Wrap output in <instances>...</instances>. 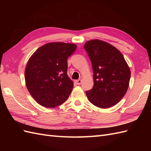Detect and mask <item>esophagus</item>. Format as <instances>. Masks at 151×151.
<instances>
[{
    "mask_svg": "<svg viewBox=\"0 0 151 151\" xmlns=\"http://www.w3.org/2000/svg\"><path fill=\"white\" fill-rule=\"evenodd\" d=\"M76 83L78 84V85H80L81 83H82V80L81 79H78L76 81Z\"/></svg>",
    "mask_w": 151,
    "mask_h": 151,
    "instance_id": "esophagus-1",
    "label": "esophagus"
}]
</instances>
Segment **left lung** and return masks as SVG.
<instances>
[{
    "label": "left lung",
    "mask_w": 151,
    "mask_h": 151,
    "mask_svg": "<svg viewBox=\"0 0 151 151\" xmlns=\"http://www.w3.org/2000/svg\"><path fill=\"white\" fill-rule=\"evenodd\" d=\"M93 71V88L86 92L89 101L101 108L111 107L124 96L129 88L130 70L122 53L113 45L99 40L87 42Z\"/></svg>",
    "instance_id": "8db88e82"
}]
</instances>
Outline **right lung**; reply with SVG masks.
<instances>
[{
    "mask_svg": "<svg viewBox=\"0 0 151 151\" xmlns=\"http://www.w3.org/2000/svg\"><path fill=\"white\" fill-rule=\"evenodd\" d=\"M77 45L62 42L49 43L32 55L25 69L27 88L42 106L54 108L64 103L74 85L67 76V58Z\"/></svg>",
    "mask_w": 151,
    "mask_h": 151,
    "instance_id": "right-lung-1",
    "label": "right lung"
}]
</instances>
